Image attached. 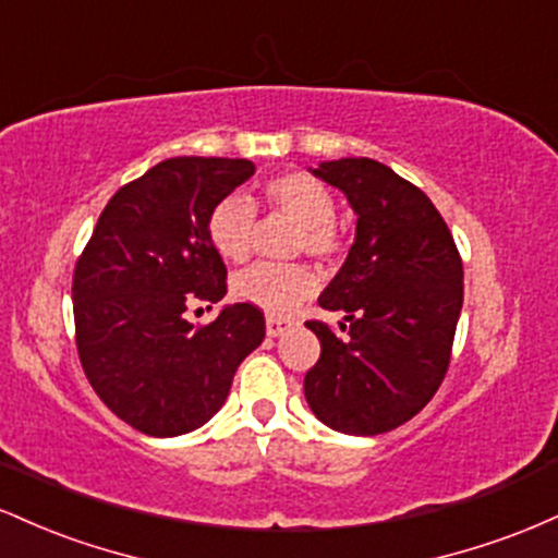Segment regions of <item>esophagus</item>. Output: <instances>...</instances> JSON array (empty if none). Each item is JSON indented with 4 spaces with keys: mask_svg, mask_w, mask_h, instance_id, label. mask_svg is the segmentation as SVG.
Returning a JSON list of instances; mask_svg holds the SVG:
<instances>
[{
    "mask_svg": "<svg viewBox=\"0 0 558 558\" xmlns=\"http://www.w3.org/2000/svg\"><path fill=\"white\" fill-rule=\"evenodd\" d=\"M291 328V319L288 317H267V336L270 338H278V336H283V332Z\"/></svg>",
    "mask_w": 558,
    "mask_h": 558,
    "instance_id": "obj_1",
    "label": "esophagus"
}]
</instances>
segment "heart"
<instances>
[{
    "instance_id": "obj_1",
    "label": "heart",
    "mask_w": 558,
    "mask_h": 558,
    "mask_svg": "<svg viewBox=\"0 0 558 558\" xmlns=\"http://www.w3.org/2000/svg\"><path fill=\"white\" fill-rule=\"evenodd\" d=\"M262 198L270 213L299 222L293 235V254H310L317 262L341 257L345 235L336 220V196L323 181L301 170L278 172L262 183ZM207 239L226 262L241 265L252 257L257 239V213L241 194H230L215 204L207 217ZM317 291V278L304 265L248 267L233 280V296L259 306L267 315H291L304 299Z\"/></svg>"
}]
</instances>
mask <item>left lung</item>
<instances>
[{
    "label": "left lung",
    "mask_w": 558,
    "mask_h": 558,
    "mask_svg": "<svg viewBox=\"0 0 558 558\" xmlns=\"http://www.w3.org/2000/svg\"><path fill=\"white\" fill-rule=\"evenodd\" d=\"M356 213L349 259L319 296L343 312L341 332L323 319L319 360L304 396L319 422L349 435H380L433 399L451 364L464 270L451 230L414 183L367 157L323 162Z\"/></svg>",
    "instance_id": "1"
}]
</instances>
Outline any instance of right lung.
<instances>
[{
  "instance_id": "1",
  "label": "right lung",
  "mask_w": 558,
  "mask_h": 558,
  "mask_svg": "<svg viewBox=\"0 0 558 558\" xmlns=\"http://www.w3.org/2000/svg\"><path fill=\"white\" fill-rule=\"evenodd\" d=\"M254 170L248 159H165L107 202L75 262L81 367L138 433L172 438L202 427L265 338V312L254 304L226 306L209 325L189 323L191 306L204 301L209 310L228 291L207 217Z\"/></svg>"
}]
</instances>
